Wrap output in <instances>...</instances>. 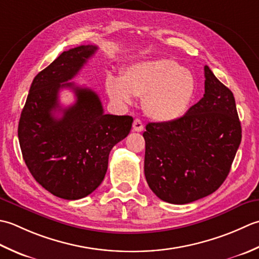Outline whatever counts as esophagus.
Wrapping results in <instances>:
<instances>
[{"label":"esophagus","instance_id":"obj_1","mask_svg":"<svg viewBox=\"0 0 259 259\" xmlns=\"http://www.w3.org/2000/svg\"><path fill=\"white\" fill-rule=\"evenodd\" d=\"M133 130L135 132H142L144 130V125L142 123V120L139 118H135L134 122H133Z\"/></svg>","mask_w":259,"mask_h":259}]
</instances>
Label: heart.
Instances as JSON below:
<instances>
[{
	"label": "heart",
	"instance_id": "b5f03b06",
	"mask_svg": "<svg viewBox=\"0 0 259 259\" xmlns=\"http://www.w3.org/2000/svg\"><path fill=\"white\" fill-rule=\"evenodd\" d=\"M109 98L118 105L143 97L146 115L156 122H173L187 112L196 92L193 73L172 59L142 61L126 68L122 79L106 81Z\"/></svg>",
	"mask_w": 259,
	"mask_h": 259
}]
</instances>
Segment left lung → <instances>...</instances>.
Instances as JSON below:
<instances>
[{
  "instance_id": "left-lung-1",
  "label": "left lung",
  "mask_w": 259,
  "mask_h": 259,
  "mask_svg": "<svg viewBox=\"0 0 259 259\" xmlns=\"http://www.w3.org/2000/svg\"><path fill=\"white\" fill-rule=\"evenodd\" d=\"M204 94L173 122L149 123L144 173L150 189L168 203L213 193L226 180L241 142L234 94L204 66Z\"/></svg>"
}]
</instances>
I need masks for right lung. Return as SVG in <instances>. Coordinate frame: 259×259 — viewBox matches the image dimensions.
<instances>
[{
	"instance_id": "obj_1",
	"label": "right lung",
	"mask_w": 259,
	"mask_h": 259,
	"mask_svg": "<svg viewBox=\"0 0 259 259\" xmlns=\"http://www.w3.org/2000/svg\"><path fill=\"white\" fill-rule=\"evenodd\" d=\"M96 50L88 45L63 51L40 71L19 122L20 147L30 173L47 191L66 200L85 198L99 187L110 150L128 135L133 123L132 116L104 114L96 93L67 82ZM62 88L72 89L76 96L67 109L57 99Z\"/></svg>"
}]
</instances>
